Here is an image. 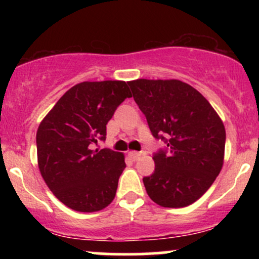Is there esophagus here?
<instances>
[{"mask_svg": "<svg viewBox=\"0 0 259 259\" xmlns=\"http://www.w3.org/2000/svg\"><path fill=\"white\" fill-rule=\"evenodd\" d=\"M127 156L130 157V159L135 162V160H138V159L140 158V156H141V153L136 152V151H130V152L127 153Z\"/></svg>", "mask_w": 259, "mask_h": 259, "instance_id": "34e87169", "label": "esophagus"}]
</instances>
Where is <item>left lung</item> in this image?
<instances>
[{
    "instance_id": "left-lung-1",
    "label": "left lung",
    "mask_w": 259,
    "mask_h": 259,
    "mask_svg": "<svg viewBox=\"0 0 259 259\" xmlns=\"http://www.w3.org/2000/svg\"><path fill=\"white\" fill-rule=\"evenodd\" d=\"M153 138L154 171L144 185L153 202L180 208L197 201L214 183L224 159L225 127L210 103L180 80L129 81Z\"/></svg>"
}]
</instances>
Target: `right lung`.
Returning a JSON list of instances; mask_svg holds the SVG:
<instances>
[{
  "mask_svg": "<svg viewBox=\"0 0 259 259\" xmlns=\"http://www.w3.org/2000/svg\"><path fill=\"white\" fill-rule=\"evenodd\" d=\"M132 97L125 81H84L69 89L44 118L36 133L38 169L65 206L96 212L108 206L125 168L124 156L102 148L106 125Z\"/></svg>",
  "mask_w": 259,
  "mask_h": 259,
  "instance_id": "1",
  "label": "right lung"
}]
</instances>
